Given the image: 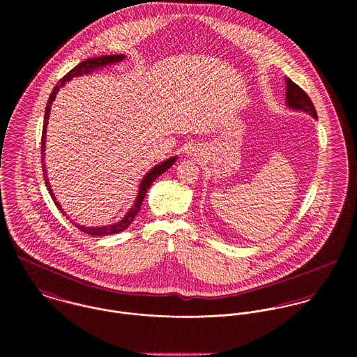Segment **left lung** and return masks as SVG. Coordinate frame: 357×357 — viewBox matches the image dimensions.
<instances>
[{
    "instance_id": "1",
    "label": "left lung",
    "mask_w": 357,
    "mask_h": 357,
    "mask_svg": "<svg viewBox=\"0 0 357 357\" xmlns=\"http://www.w3.org/2000/svg\"><path fill=\"white\" fill-rule=\"evenodd\" d=\"M286 85H287L286 104L293 109L307 112L314 119H317L314 105H313V102H310V99H309V96L306 95L305 92L297 84H294L290 78H286Z\"/></svg>"
}]
</instances>
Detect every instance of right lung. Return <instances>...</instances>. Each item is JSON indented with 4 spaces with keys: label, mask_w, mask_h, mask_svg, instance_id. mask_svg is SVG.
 <instances>
[{
    "label": "right lung",
    "mask_w": 357,
    "mask_h": 357,
    "mask_svg": "<svg viewBox=\"0 0 357 357\" xmlns=\"http://www.w3.org/2000/svg\"><path fill=\"white\" fill-rule=\"evenodd\" d=\"M123 59H125L123 54H105V56L92 57V59H86V60L81 61L78 66H75L71 71H68V73L59 81V84L53 88L51 96H50L48 102H47V107H45V116H44V126H43V139H41V153H43L41 162H43V172H44L45 185H47V188H48V191H50V194H51L52 199H53L54 204L57 206V208L63 211L64 215H66L64 210L61 208L60 204L56 201V197H54V194H53V191H52L51 184H50V180H48V174H47V169H45V163H44V159H45V142H47L45 135H47V126H48V119H50V114H51L52 102L56 99V95H57V92L60 91V88H61L66 82H68L70 79H73L74 77H79V75H82V74H91L92 71H95V70H98V68H102V67H105V66H108V64L119 63V61H122ZM176 159H177V156H172V158H169V159L160 162L159 165L153 166V169L143 177V180H142V183H140V187H139V194H137V198H136L135 204L128 210V213L122 217V220H119L118 222H114V224H111V225H104V227H96V228H95V227L79 225V224H77V222H74V225H75L79 231H82V232H85V234H88V235H92V236H107V235L119 234V232L125 231V229L132 224V221L135 220L136 214L140 211L142 204H143V201H144V198H146V194H147L149 188L151 187V184H153V181H155L160 174H163V173L176 162Z\"/></svg>",
    "instance_id": "right-lung-1"
}]
</instances>
